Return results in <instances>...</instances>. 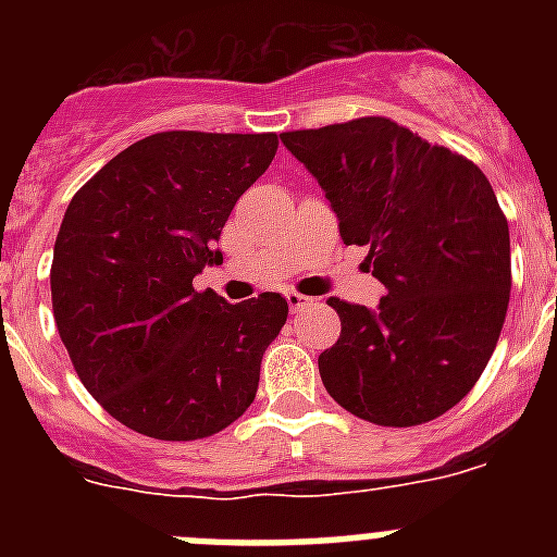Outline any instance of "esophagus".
Instances as JSON below:
<instances>
[{
	"label": "esophagus",
	"instance_id": "1",
	"mask_svg": "<svg viewBox=\"0 0 557 557\" xmlns=\"http://www.w3.org/2000/svg\"><path fill=\"white\" fill-rule=\"evenodd\" d=\"M287 304L293 312H298V309L309 307V304H312V298H307V295H301V293H287Z\"/></svg>",
	"mask_w": 557,
	"mask_h": 557
}]
</instances>
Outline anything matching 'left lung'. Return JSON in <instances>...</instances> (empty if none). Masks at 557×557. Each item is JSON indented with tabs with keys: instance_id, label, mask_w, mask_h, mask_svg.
<instances>
[{
	"instance_id": "1",
	"label": "left lung",
	"mask_w": 557,
	"mask_h": 557,
	"mask_svg": "<svg viewBox=\"0 0 557 557\" xmlns=\"http://www.w3.org/2000/svg\"><path fill=\"white\" fill-rule=\"evenodd\" d=\"M282 141L385 284L373 309L329 298L339 337L318 357L323 387L379 426L444 416L488 366L510 301L508 220L488 178L385 116Z\"/></svg>"
}]
</instances>
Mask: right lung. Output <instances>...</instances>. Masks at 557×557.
I'll return each instance as SVG.
<instances>
[{
    "label": "right lung",
    "instance_id": "obj_1",
    "mask_svg": "<svg viewBox=\"0 0 557 557\" xmlns=\"http://www.w3.org/2000/svg\"><path fill=\"white\" fill-rule=\"evenodd\" d=\"M275 150V133H152L69 203L49 273L58 334L120 424L198 441L253 401L287 301L262 293L228 304L191 282L223 264L220 231Z\"/></svg>",
    "mask_w": 557,
    "mask_h": 557
}]
</instances>
